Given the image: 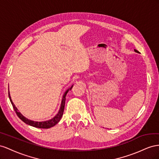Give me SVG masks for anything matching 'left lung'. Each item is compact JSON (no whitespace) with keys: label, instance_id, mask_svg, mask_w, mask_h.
Here are the masks:
<instances>
[{"label":"left lung","instance_id":"obj_1","mask_svg":"<svg viewBox=\"0 0 159 159\" xmlns=\"http://www.w3.org/2000/svg\"><path fill=\"white\" fill-rule=\"evenodd\" d=\"M134 51L136 52H137V53H139V52L137 51V50H136V49H134Z\"/></svg>","mask_w":159,"mask_h":159}]
</instances>
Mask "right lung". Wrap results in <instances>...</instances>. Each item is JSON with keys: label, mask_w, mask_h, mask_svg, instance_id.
<instances>
[{"label": "right lung", "mask_w": 159, "mask_h": 159, "mask_svg": "<svg viewBox=\"0 0 159 159\" xmlns=\"http://www.w3.org/2000/svg\"><path fill=\"white\" fill-rule=\"evenodd\" d=\"M73 87V85L71 86V87L68 89L65 93H64L62 96V98L61 101V107L59 108V111H58L57 114L54 116L52 119L48 120H45V121H41V122H38V121H34V120H31L30 119H28L27 118H26L25 116H24L22 115L21 113L19 111V110L17 109V108L16 107V106L14 105L13 103L11 97V94H10V92L8 90V97L9 99H10V101L12 104V105L13 107V108L15 111V112L16 113L17 116L19 117V119L20 120H22L24 122H25L26 124L29 125L30 126H34V127L36 128H40V129H49L51 128L52 126H55L58 122L60 121V120L61 119V118L62 116L63 115V112H64V109H65V100H66V95L67 94L68 92L70 90H71V89Z\"/></svg>", "instance_id": "add662e5"}]
</instances>
